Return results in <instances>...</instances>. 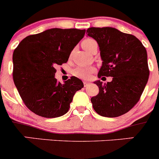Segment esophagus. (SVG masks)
I'll return each instance as SVG.
<instances>
[{"instance_id":"esophagus-1","label":"esophagus","mask_w":159,"mask_h":159,"mask_svg":"<svg viewBox=\"0 0 159 159\" xmlns=\"http://www.w3.org/2000/svg\"><path fill=\"white\" fill-rule=\"evenodd\" d=\"M84 87H87L89 84V82H87V81H84Z\"/></svg>"}]
</instances>
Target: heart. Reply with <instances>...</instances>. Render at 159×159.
<instances>
[{"label":"heart","mask_w":159,"mask_h":159,"mask_svg":"<svg viewBox=\"0 0 159 159\" xmlns=\"http://www.w3.org/2000/svg\"><path fill=\"white\" fill-rule=\"evenodd\" d=\"M95 43H97L95 40L91 39V38H87L81 42V46L85 51L88 52L90 48ZM95 67H78L73 71V75H75L78 78L87 80V79H89L91 77V75L95 71Z\"/></svg>","instance_id":"b5f03b06"}]
</instances>
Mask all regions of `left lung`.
Masks as SVG:
<instances>
[{"mask_svg":"<svg viewBox=\"0 0 159 159\" xmlns=\"http://www.w3.org/2000/svg\"><path fill=\"white\" fill-rule=\"evenodd\" d=\"M87 34L99 44L102 62L98 77H113L106 84L94 82L99 90L91 99L94 110L104 117L122 116L139 100L147 84V50L137 37L116 28H89Z\"/></svg>","mask_w":159,"mask_h":159,"instance_id":"obj_1","label":"left lung"}]
</instances>
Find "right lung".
<instances>
[{
	"label": "right lung",
	"mask_w": 159,
	"mask_h": 159,
	"mask_svg": "<svg viewBox=\"0 0 159 159\" xmlns=\"http://www.w3.org/2000/svg\"><path fill=\"white\" fill-rule=\"evenodd\" d=\"M86 30L50 29L25 37L12 55L15 86L29 110L44 118L64 116L84 83L75 76L64 84L55 78V67L67 63Z\"/></svg>",
	"instance_id": "right-lung-1"
}]
</instances>
